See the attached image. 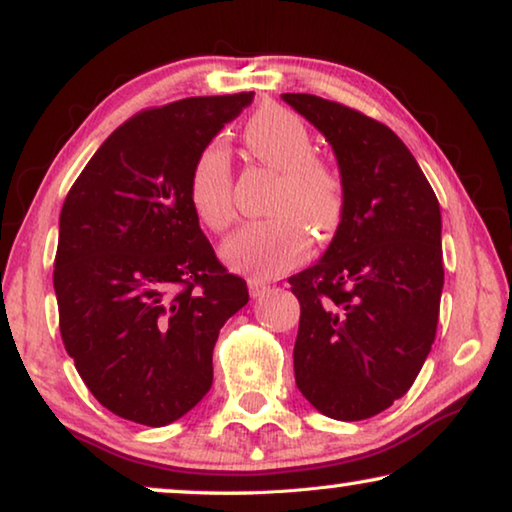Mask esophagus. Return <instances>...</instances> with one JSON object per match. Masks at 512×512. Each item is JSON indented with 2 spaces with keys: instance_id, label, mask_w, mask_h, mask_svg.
Returning <instances> with one entry per match:
<instances>
[{
  "instance_id": "obj_1",
  "label": "esophagus",
  "mask_w": 512,
  "mask_h": 512,
  "mask_svg": "<svg viewBox=\"0 0 512 512\" xmlns=\"http://www.w3.org/2000/svg\"><path fill=\"white\" fill-rule=\"evenodd\" d=\"M248 289H250V296H253V298H262V296H266L268 291H271V287H266V284L259 282V280H248Z\"/></svg>"
}]
</instances>
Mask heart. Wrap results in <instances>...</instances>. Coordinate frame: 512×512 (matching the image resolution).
Instances as JSON below:
<instances>
[{
    "instance_id": "obj_1",
    "label": "heart",
    "mask_w": 512,
    "mask_h": 512,
    "mask_svg": "<svg viewBox=\"0 0 512 512\" xmlns=\"http://www.w3.org/2000/svg\"><path fill=\"white\" fill-rule=\"evenodd\" d=\"M244 140L259 160L282 171L273 203L277 216L244 225L225 241L221 255L253 280H271L305 259L311 239L305 222L320 237L339 225L343 180L339 171L316 158L307 124L289 110H259L246 124ZM189 198L210 230L223 232L235 221L230 153L221 140L198 151L189 173Z\"/></svg>"
}]
</instances>
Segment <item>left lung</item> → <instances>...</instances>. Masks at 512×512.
Returning <instances> with one entry per match:
<instances>
[{
  "label": "left lung",
  "instance_id": "8db88e82",
  "mask_svg": "<svg viewBox=\"0 0 512 512\" xmlns=\"http://www.w3.org/2000/svg\"><path fill=\"white\" fill-rule=\"evenodd\" d=\"M282 99L325 135L343 180L323 257L289 277L300 300L296 384L334 420H366L409 391L436 339L440 205L391 128L314 94Z\"/></svg>",
  "mask_w": 512,
  "mask_h": 512
}]
</instances>
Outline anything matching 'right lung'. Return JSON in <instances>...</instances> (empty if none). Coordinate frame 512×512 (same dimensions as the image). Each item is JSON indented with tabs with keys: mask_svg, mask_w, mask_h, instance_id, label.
Returning a JSON list of instances; mask_svg holds the SVG:
<instances>
[{
	"mask_svg": "<svg viewBox=\"0 0 512 512\" xmlns=\"http://www.w3.org/2000/svg\"><path fill=\"white\" fill-rule=\"evenodd\" d=\"M253 92L189 97L119 126L60 210V336L90 393L119 418L164 427L212 386V350L248 302L189 198L198 151Z\"/></svg>",
	"mask_w": 512,
	"mask_h": 512,
	"instance_id": "add662e5",
	"label": "right lung"
}]
</instances>
